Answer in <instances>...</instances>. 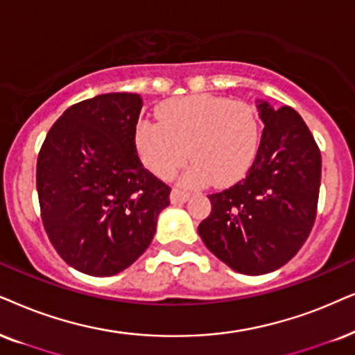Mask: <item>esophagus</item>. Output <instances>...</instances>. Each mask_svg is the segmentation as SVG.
<instances>
[{
    "label": "esophagus",
    "instance_id": "1",
    "mask_svg": "<svg viewBox=\"0 0 355 355\" xmlns=\"http://www.w3.org/2000/svg\"><path fill=\"white\" fill-rule=\"evenodd\" d=\"M188 198H190V193L185 190H180V188H173L172 193H170V201H172L173 205L185 203Z\"/></svg>",
    "mask_w": 355,
    "mask_h": 355
}]
</instances>
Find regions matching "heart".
Wrapping results in <instances>:
<instances>
[{
  "label": "heart",
  "instance_id": "heart-1",
  "mask_svg": "<svg viewBox=\"0 0 355 355\" xmlns=\"http://www.w3.org/2000/svg\"><path fill=\"white\" fill-rule=\"evenodd\" d=\"M159 121H142L136 131L139 157L150 172L172 178L188 159L183 183L218 185L239 178L257 154L260 124L249 103L193 95L170 100Z\"/></svg>",
  "mask_w": 355,
  "mask_h": 355
}]
</instances>
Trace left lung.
Masks as SVG:
<instances>
[{"instance_id": "left-lung-1", "label": "left lung", "mask_w": 355, "mask_h": 355, "mask_svg": "<svg viewBox=\"0 0 355 355\" xmlns=\"http://www.w3.org/2000/svg\"><path fill=\"white\" fill-rule=\"evenodd\" d=\"M263 128L244 178L211 193L209 216L198 226L205 245L245 275L277 270L293 259L315 224L321 152L293 107L259 105Z\"/></svg>"}]
</instances>
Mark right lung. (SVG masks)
I'll use <instances>...</instances> for the list:
<instances>
[{
    "mask_svg": "<svg viewBox=\"0 0 355 355\" xmlns=\"http://www.w3.org/2000/svg\"><path fill=\"white\" fill-rule=\"evenodd\" d=\"M142 98L107 93L71 105L39 150L35 185L49 241L69 266L110 277L144 254L170 187L137 155Z\"/></svg>",
    "mask_w": 355,
    "mask_h": 355,
    "instance_id": "1",
    "label": "right lung"
}]
</instances>
